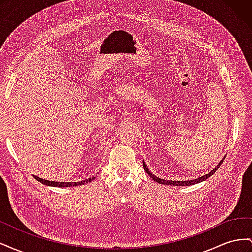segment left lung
Wrapping results in <instances>:
<instances>
[{
	"mask_svg": "<svg viewBox=\"0 0 252 252\" xmlns=\"http://www.w3.org/2000/svg\"><path fill=\"white\" fill-rule=\"evenodd\" d=\"M223 161H224V158L219 163V165L216 167V168L213 169V170H211L209 173L204 174L203 177H200L199 179L191 180V181H166V180H163V179H159V178L156 177V175L152 174V173L149 171V169L146 167V164H145L144 162H143V167H144V170L146 171V173L149 175V177H150L152 180H155L156 182L159 183V184H164V185H174V186H189V185H193V184H196V183H200V182L205 181L206 179H208V178L210 177V175H212L213 173H215V172L219 169V167L220 166V164L223 163Z\"/></svg>",
	"mask_w": 252,
	"mask_h": 252,
	"instance_id": "left-lung-1",
	"label": "left lung"
}]
</instances>
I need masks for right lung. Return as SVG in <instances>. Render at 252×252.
<instances>
[{"mask_svg": "<svg viewBox=\"0 0 252 252\" xmlns=\"http://www.w3.org/2000/svg\"><path fill=\"white\" fill-rule=\"evenodd\" d=\"M33 178L39 181L40 183H42V184L44 185H48V186H53V187H72V186H78V185H82V184H85V183H88V182H91L93 180H94L95 177H91L89 179H86L84 181H81V182H69V183H64V182H55V181H47V180H43L39 177H35V175H33Z\"/></svg>", "mask_w": 252, "mask_h": 252, "instance_id": "right-lung-1", "label": "right lung"}]
</instances>
